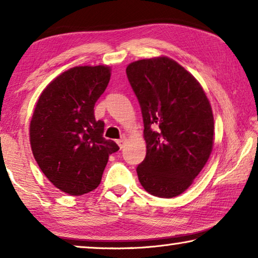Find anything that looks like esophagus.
<instances>
[{
	"mask_svg": "<svg viewBox=\"0 0 258 258\" xmlns=\"http://www.w3.org/2000/svg\"><path fill=\"white\" fill-rule=\"evenodd\" d=\"M117 143H118V146H119L120 149H123L124 146H125V143H126V139L125 138H121L119 140H117Z\"/></svg>",
	"mask_w": 258,
	"mask_h": 258,
	"instance_id": "34e87169",
	"label": "esophagus"
}]
</instances>
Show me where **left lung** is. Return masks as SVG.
<instances>
[{
	"mask_svg": "<svg viewBox=\"0 0 258 258\" xmlns=\"http://www.w3.org/2000/svg\"><path fill=\"white\" fill-rule=\"evenodd\" d=\"M141 107L145 160L137 167L145 190L173 198L189 187L213 149L211 103L197 80L176 61L142 59L126 68Z\"/></svg>",
	"mask_w": 258,
	"mask_h": 258,
	"instance_id": "1",
	"label": "left lung"
}]
</instances>
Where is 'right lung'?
Instances as JSON below:
<instances>
[{"mask_svg":"<svg viewBox=\"0 0 258 258\" xmlns=\"http://www.w3.org/2000/svg\"><path fill=\"white\" fill-rule=\"evenodd\" d=\"M110 81L107 66H80L59 75L40 95L30 120V147L53 185L72 196L94 190L119 147L103 138L94 106Z\"/></svg>","mask_w":258,"mask_h":258,"instance_id":"1","label":"right lung"}]
</instances>
